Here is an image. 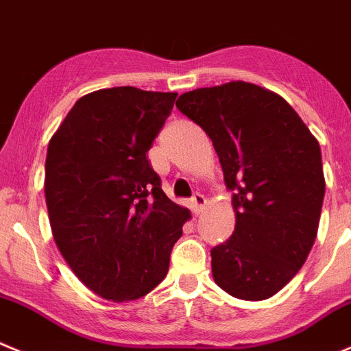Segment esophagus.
<instances>
[{
	"label": "esophagus",
	"mask_w": 351,
	"mask_h": 351,
	"mask_svg": "<svg viewBox=\"0 0 351 351\" xmlns=\"http://www.w3.org/2000/svg\"><path fill=\"white\" fill-rule=\"evenodd\" d=\"M205 205H206V198L202 195V193H196V195L191 198L193 212H195L196 215H198L199 212H203V208H205Z\"/></svg>",
	"instance_id": "1"
}]
</instances>
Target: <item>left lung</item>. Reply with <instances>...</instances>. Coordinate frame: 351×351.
<instances>
[{
    "instance_id": "1",
    "label": "left lung",
    "mask_w": 351,
    "mask_h": 351,
    "mask_svg": "<svg viewBox=\"0 0 351 351\" xmlns=\"http://www.w3.org/2000/svg\"><path fill=\"white\" fill-rule=\"evenodd\" d=\"M176 106L212 139L232 193L236 228L212 250V274L231 296L260 302L305 263L319 229V141L285 98L232 81L179 96Z\"/></svg>"
}]
</instances>
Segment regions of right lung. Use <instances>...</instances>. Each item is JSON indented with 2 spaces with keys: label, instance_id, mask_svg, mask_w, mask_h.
<instances>
[{
  "label": "right lung",
  "instance_id": "1",
  "mask_svg": "<svg viewBox=\"0 0 351 351\" xmlns=\"http://www.w3.org/2000/svg\"><path fill=\"white\" fill-rule=\"evenodd\" d=\"M178 93L132 86L75 101L46 155L45 195L56 246L73 274L110 302L163 281L191 213L162 191L146 153Z\"/></svg>",
  "mask_w": 351,
  "mask_h": 351
}]
</instances>
